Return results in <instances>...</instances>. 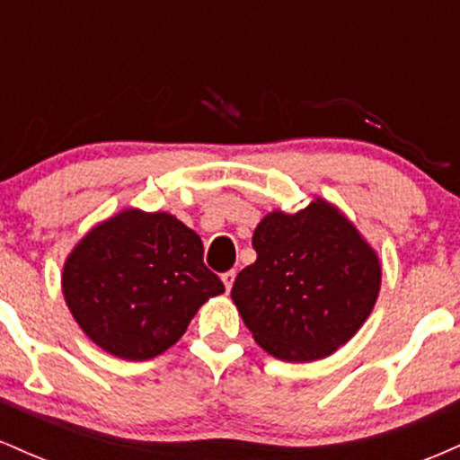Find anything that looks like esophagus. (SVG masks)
I'll return each mask as SVG.
<instances>
[{"label":"esophagus","mask_w":460,"mask_h":460,"mask_svg":"<svg viewBox=\"0 0 460 460\" xmlns=\"http://www.w3.org/2000/svg\"><path fill=\"white\" fill-rule=\"evenodd\" d=\"M234 281H235V272L234 270H229V272L223 274V283H225L226 292H229V289L234 288Z\"/></svg>","instance_id":"obj_1"}]
</instances>
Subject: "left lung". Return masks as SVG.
Returning a JSON list of instances; mask_svg holds the SVG:
<instances>
[{"instance_id":"8db88e82","label":"left lung","mask_w":460,"mask_h":460,"mask_svg":"<svg viewBox=\"0 0 460 460\" xmlns=\"http://www.w3.org/2000/svg\"><path fill=\"white\" fill-rule=\"evenodd\" d=\"M257 261L235 277L246 329L268 355L318 361L350 341L381 292V261L340 208L315 197L296 214H266L252 234Z\"/></svg>"}]
</instances>
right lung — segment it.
<instances>
[{
  "label": "right lung",
  "instance_id": "right-lung-1",
  "mask_svg": "<svg viewBox=\"0 0 460 460\" xmlns=\"http://www.w3.org/2000/svg\"><path fill=\"white\" fill-rule=\"evenodd\" d=\"M225 285L199 234L166 212L128 208L94 225L62 268L66 307L102 350L146 361L175 346Z\"/></svg>",
  "mask_w": 460,
  "mask_h": 460
}]
</instances>
